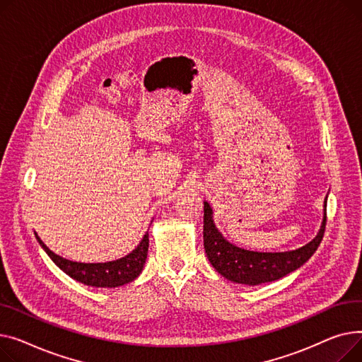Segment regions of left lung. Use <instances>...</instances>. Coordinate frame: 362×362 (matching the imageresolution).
I'll list each match as a JSON object with an SVG mask.
<instances>
[{
  "mask_svg": "<svg viewBox=\"0 0 362 362\" xmlns=\"http://www.w3.org/2000/svg\"><path fill=\"white\" fill-rule=\"evenodd\" d=\"M327 199V197H326ZM326 229V202L325 216L314 240L301 248L284 252H259L233 245L219 232L214 222V210L204 202L203 241L206 256L210 264L230 282L241 285H260L278 281L284 276L300 269L320 245Z\"/></svg>",
  "mask_w": 362,
  "mask_h": 362,
  "instance_id": "1",
  "label": "left lung"
}]
</instances>
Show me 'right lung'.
<instances>
[{"label": "right lung", "instance_id": "add662e5", "mask_svg": "<svg viewBox=\"0 0 362 362\" xmlns=\"http://www.w3.org/2000/svg\"><path fill=\"white\" fill-rule=\"evenodd\" d=\"M36 240L47 251L51 260L64 272L67 273L70 278L89 286L96 288H117L125 284L133 282L137 276L141 273L148 251V233L146 232L140 244L125 257L106 262V263H77L57 256L52 252L42 240L35 233Z\"/></svg>", "mask_w": 362, "mask_h": 362}]
</instances>
